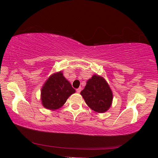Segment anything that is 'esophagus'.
Returning <instances> with one entry per match:
<instances>
[{
    "instance_id": "1",
    "label": "esophagus",
    "mask_w": 158,
    "mask_h": 158,
    "mask_svg": "<svg viewBox=\"0 0 158 158\" xmlns=\"http://www.w3.org/2000/svg\"><path fill=\"white\" fill-rule=\"evenodd\" d=\"M81 88H79L78 89H77V93H80V92H81Z\"/></svg>"
}]
</instances>
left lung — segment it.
<instances>
[{
	"instance_id": "obj_1",
	"label": "left lung",
	"mask_w": 158,
	"mask_h": 158,
	"mask_svg": "<svg viewBox=\"0 0 158 158\" xmlns=\"http://www.w3.org/2000/svg\"><path fill=\"white\" fill-rule=\"evenodd\" d=\"M85 103L97 113H104L111 106L113 93L106 80L101 76L94 75L87 81L81 92Z\"/></svg>"
}]
</instances>
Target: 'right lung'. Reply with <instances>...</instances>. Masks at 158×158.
Returning a JSON list of instances; mask_svg holds the SVG:
<instances>
[{"label":"right lung","mask_w":158,"mask_h":158,"mask_svg":"<svg viewBox=\"0 0 158 158\" xmlns=\"http://www.w3.org/2000/svg\"><path fill=\"white\" fill-rule=\"evenodd\" d=\"M75 92V89L63 76L62 72L53 73L45 81L41 89L42 105L49 110L58 109Z\"/></svg>","instance_id":"add662e5"}]
</instances>
